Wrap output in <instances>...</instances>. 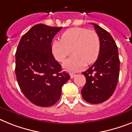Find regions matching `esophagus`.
Returning <instances> with one entry per match:
<instances>
[{
    "label": "esophagus",
    "mask_w": 132,
    "mask_h": 132,
    "mask_svg": "<svg viewBox=\"0 0 132 132\" xmlns=\"http://www.w3.org/2000/svg\"><path fill=\"white\" fill-rule=\"evenodd\" d=\"M70 78H73L75 76H76V75H75V74H73V73H70Z\"/></svg>",
    "instance_id": "esophagus-1"
}]
</instances>
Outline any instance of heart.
<instances>
[{
    "instance_id": "obj_1",
    "label": "heart",
    "mask_w": 132,
    "mask_h": 132,
    "mask_svg": "<svg viewBox=\"0 0 132 132\" xmlns=\"http://www.w3.org/2000/svg\"><path fill=\"white\" fill-rule=\"evenodd\" d=\"M52 50L55 58L60 62L70 55L72 50L74 56L65 62L64 67L69 71H79L97 60L100 53V39L94 31L72 27L62 34V40L54 41Z\"/></svg>"
}]
</instances>
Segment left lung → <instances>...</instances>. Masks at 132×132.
Masks as SVG:
<instances>
[{
  "label": "left lung",
  "instance_id": "1",
  "mask_svg": "<svg viewBox=\"0 0 132 132\" xmlns=\"http://www.w3.org/2000/svg\"><path fill=\"white\" fill-rule=\"evenodd\" d=\"M100 39V53L93 65L82 72L86 84L82 96L89 103H101L109 99L117 87L119 75V58L116 42L109 32L92 23Z\"/></svg>",
  "mask_w": 132,
  "mask_h": 132
}]
</instances>
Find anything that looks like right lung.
<instances>
[{"instance_id": "right-lung-1", "label": "right lung", "mask_w": 132, "mask_h": 132, "mask_svg": "<svg viewBox=\"0 0 132 132\" xmlns=\"http://www.w3.org/2000/svg\"><path fill=\"white\" fill-rule=\"evenodd\" d=\"M62 27L37 24L23 35L15 54V74L22 93L32 103L50 107L59 100L70 79L52 54V42Z\"/></svg>"}]
</instances>
